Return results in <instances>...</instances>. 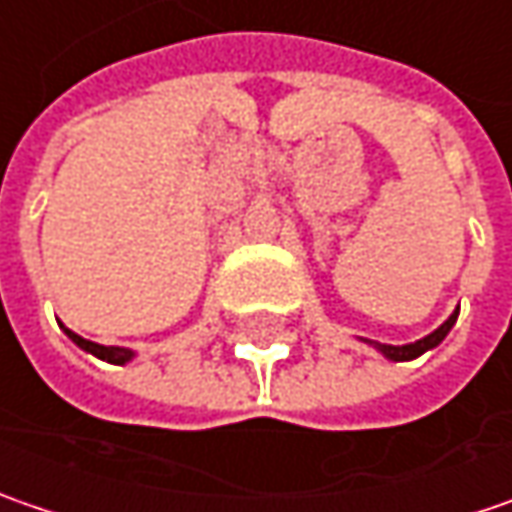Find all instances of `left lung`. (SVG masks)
Here are the masks:
<instances>
[{"label":"left lung","mask_w":512,"mask_h":512,"mask_svg":"<svg viewBox=\"0 0 512 512\" xmlns=\"http://www.w3.org/2000/svg\"><path fill=\"white\" fill-rule=\"evenodd\" d=\"M455 321H458V310L446 318L435 333H429L426 339H417V342H411V345H379V342H371V345H374L382 356H388L391 362H408V359H417V356H423L426 350H432V347L440 345V342L446 339V333L452 330Z\"/></svg>","instance_id":"obj_1"}]
</instances>
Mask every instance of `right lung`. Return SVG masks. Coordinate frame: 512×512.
Returning <instances> with one entry per match:
<instances>
[{
	"label": "right lung",
	"mask_w": 512,
	"mask_h": 512,
	"mask_svg": "<svg viewBox=\"0 0 512 512\" xmlns=\"http://www.w3.org/2000/svg\"><path fill=\"white\" fill-rule=\"evenodd\" d=\"M66 336L75 342L77 347H83L86 353H92V356H98V359H104V362H112V365H124V362H130L136 353L130 350V347H112V345H98V342H89V339H83V336H77L75 330H66Z\"/></svg>",
	"instance_id": "obj_1"
}]
</instances>
